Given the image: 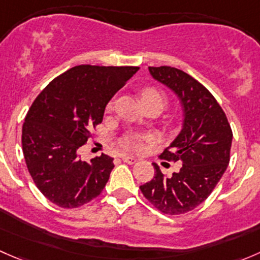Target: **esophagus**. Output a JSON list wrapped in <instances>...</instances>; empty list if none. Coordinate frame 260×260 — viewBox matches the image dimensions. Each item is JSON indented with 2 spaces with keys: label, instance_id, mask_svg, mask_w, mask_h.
<instances>
[{
  "label": "esophagus",
  "instance_id": "1",
  "mask_svg": "<svg viewBox=\"0 0 260 260\" xmlns=\"http://www.w3.org/2000/svg\"><path fill=\"white\" fill-rule=\"evenodd\" d=\"M122 159H123V162H125V164H129V165H133L137 162V158L133 156H122Z\"/></svg>",
  "mask_w": 260,
  "mask_h": 260
}]
</instances>
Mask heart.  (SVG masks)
I'll list each match as a JSON object with an SVG mask.
<instances>
[{
    "instance_id": "1",
    "label": "heart",
    "mask_w": 260,
    "mask_h": 260,
    "mask_svg": "<svg viewBox=\"0 0 260 260\" xmlns=\"http://www.w3.org/2000/svg\"><path fill=\"white\" fill-rule=\"evenodd\" d=\"M141 101H142L143 106L145 107L157 106L159 107V109H162L165 104H166L167 96L162 89L153 85H148L141 89ZM143 140H145V137H141V136L137 135L127 136V137L123 140V145L131 149H140L141 142H142Z\"/></svg>"
}]
</instances>
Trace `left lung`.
Instances as JSON below:
<instances>
[{
	"mask_svg": "<svg viewBox=\"0 0 260 260\" xmlns=\"http://www.w3.org/2000/svg\"><path fill=\"white\" fill-rule=\"evenodd\" d=\"M148 70L180 99L182 129L159 157L181 162V167L165 176L153 164L154 177L140 188L164 214H185L204 203L224 175L230 161L232 128L214 95L191 75L171 67Z\"/></svg>",
	"mask_w": 260,
	"mask_h": 260,
	"instance_id": "left-lung-1",
	"label": "left lung"
}]
</instances>
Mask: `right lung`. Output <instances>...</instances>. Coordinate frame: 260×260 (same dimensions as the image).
I'll use <instances>...</instances> for the list:
<instances>
[{
	"label": "right lung",
	"instance_id": "add662e5",
	"mask_svg": "<svg viewBox=\"0 0 260 260\" xmlns=\"http://www.w3.org/2000/svg\"><path fill=\"white\" fill-rule=\"evenodd\" d=\"M138 67L79 65L50 81L36 96L22 125L26 166L46 199L64 209L101 195L113 170L107 154L81 161L79 148L103 120L112 96Z\"/></svg>",
	"mask_w": 260,
	"mask_h": 260
}]
</instances>
